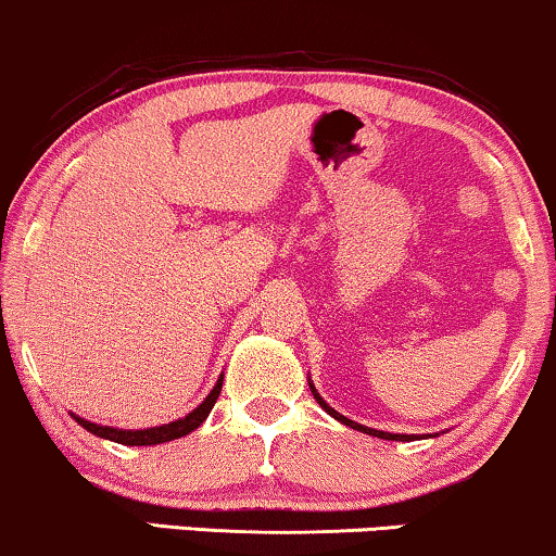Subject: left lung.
I'll return each mask as SVG.
<instances>
[{
    "label": "left lung",
    "instance_id": "obj_1",
    "mask_svg": "<svg viewBox=\"0 0 556 556\" xmlns=\"http://www.w3.org/2000/svg\"><path fill=\"white\" fill-rule=\"evenodd\" d=\"M311 392H313V395H315V400H318V403H320L323 410H326L328 416H333L336 420H341L343 426H351V428H356V431H362V433H369V435H377V439H388V441H410V439H413V435H403V433H388V431H375V428H367V426H362V424H354V420H349L346 416H341V413H336L333 407H330V405L326 403V400H323V397L318 395V392H315L313 384H311Z\"/></svg>",
    "mask_w": 556,
    "mask_h": 556
}]
</instances>
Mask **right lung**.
<instances>
[{
    "label": "right lung",
    "mask_w": 556,
    "mask_h": 556,
    "mask_svg": "<svg viewBox=\"0 0 556 556\" xmlns=\"http://www.w3.org/2000/svg\"><path fill=\"white\" fill-rule=\"evenodd\" d=\"M220 388H223V377L217 379V384L213 388V392L202 400L200 407H194L192 413L185 418L174 420V424H166V426H156V428H140V431H121V428H110V426H97V424H89V420H84L79 416L76 418V424L87 428L89 433L94 435H102V439H110V441H117V444H125V446H153V444H164V441H174V439H181V435L192 433L197 426L202 424L210 416V410H213L217 395H220Z\"/></svg>",
    "instance_id": "1"
}]
</instances>
